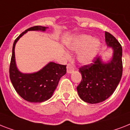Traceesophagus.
<instances>
[{
  "label": "esophagus",
  "instance_id": "1",
  "mask_svg": "<svg viewBox=\"0 0 130 130\" xmlns=\"http://www.w3.org/2000/svg\"><path fill=\"white\" fill-rule=\"evenodd\" d=\"M74 71V66L70 64H68L67 65V72L68 74L72 73Z\"/></svg>",
  "mask_w": 130,
  "mask_h": 130
}]
</instances>
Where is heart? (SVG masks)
Masks as SVG:
<instances>
[{
	"label": "heart",
	"mask_w": 130,
	"mask_h": 130,
	"mask_svg": "<svg viewBox=\"0 0 130 130\" xmlns=\"http://www.w3.org/2000/svg\"><path fill=\"white\" fill-rule=\"evenodd\" d=\"M67 46L70 51L78 52L76 58L80 64L88 65L98 54L101 41L97 38H93L90 35L80 34L73 37Z\"/></svg>",
	"instance_id": "obj_1"
}]
</instances>
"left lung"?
Here are the masks:
<instances>
[{
	"label": "left lung",
	"mask_w": 130,
	"mask_h": 130,
	"mask_svg": "<svg viewBox=\"0 0 130 130\" xmlns=\"http://www.w3.org/2000/svg\"><path fill=\"white\" fill-rule=\"evenodd\" d=\"M105 42L113 49L111 58L103 61L101 56L95 58L93 63L79 69L82 80L77 87L78 94L85 102L96 104L106 100L111 95L121 80L122 47L111 34L105 32Z\"/></svg>",
	"instance_id": "1"
}]
</instances>
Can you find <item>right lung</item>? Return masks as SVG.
Masks as SVG:
<instances>
[{
    "mask_svg": "<svg viewBox=\"0 0 130 130\" xmlns=\"http://www.w3.org/2000/svg\"><path fill=\"white\" fill-rule=\"evenodd\" d=\"M48 27L34 26L19 35L12 45L9 75L12 86L23 99L31 103H41L52 96L62 76L66 73V66L50 62L39 71L23 73L19 70L15 61L14 48L19 39L29 31H45Z\"/></svg>",
    "mask_w": 130,
    "mask_h": 130,
    "instance_id": "add662e5",
    "label": "right lung"
}]
</instances>
